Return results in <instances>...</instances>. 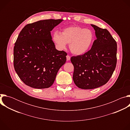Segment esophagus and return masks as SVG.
I'll return each mask as SVG.
<instances>
[{
  "instance_id": "34e87169",
  "label": "esophagus",
  "mask_w": 130,
  "mask_h": 130,
  "mask_svg": "<svg viewBox=\"0 0 130 130\" xmlns=\"http://www.w3.org/2000/svg\"><path fill=\"white\" fill-rule=\"evenodd\" d=\"M66 59H67V61H69L70 60V57L69 56V55H67V56H66Z\"/></svg>"
}]
</instances>
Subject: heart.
Here are the masks:
<instances>
[{"label": "heart", "instance_id": "b5f03b06", "mask_svg": "<svg viewBox=\"0 0 130 130\" xmlns=\"http://www.w3.org/2000/svg\"><path fill=\"white\" fill-rule=\"evenodd\" d=\"M95 35L91 30L78 26L63 29L61 33L56 31L52 35V40L60 50L64 49L67 44L71 52L76 55L86 53L94 41Z\"/></svg>", "mask_w": 130, "mask_h": 130}]
</instances>
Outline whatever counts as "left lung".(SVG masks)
I'll use <instances>...</instances> for the list:
<instances>
[{
    "label": "left lung",
    "instance_id": "1",
    "mask_svg": "<svg viewBox=\"0 0 130 130\" xmlns=\"http://www.w3.org/2000/svg\"><path fill=\"white\" fill-rule=\"evenodd\" d=\"M97 39L90 50L72 57L73 80L79 88L94 89L105 84L112 77L117 63V43L109 31L91 24Z\"/></svg>",
    "mask_w": 130,
    "mask_h": 130
}]
</instances>
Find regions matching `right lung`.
I'll return each mask as SVG.
<instances>
[{
  "instance_id": "add662e5",
  "label": "right lung",
  "mask_w": 130,
  "mask_h": 130,
  "mask_svg": "<svg viewBox=\"0 0 130 130\" xmlns=\"http://www.w3.org/2000/svg\"><path fill=\"white\" fill-rule=\"evenodd\" d=\"M62 20H45L25 26L14 47V67L27 85L42 89L53 83L67 53L56 49L50 32Z\"/></svg>"
}]
</instances>
